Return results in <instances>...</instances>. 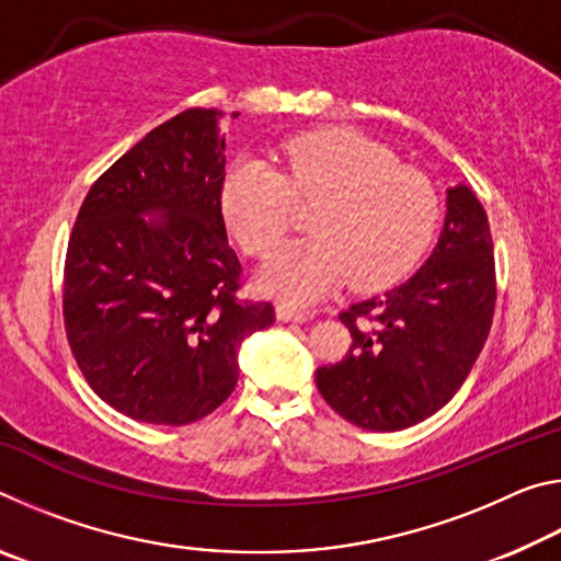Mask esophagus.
I'll list each match as a JSON object with an SVG mask.
<instances>
[{
	"label": "esophagus",
	"instance_id": "esophagus-1",
	"mask_svg": "<svg viewBox=\"0 0 561 561\" xmlns=\"http://www.w3.org/2000/svg\"><path fill=\"white\" fill-rule=\"evenodd\" d=\"M277 319L279 321H297V324H304V321L311 319V314H309V311L294 309V307H289V304H279V307H277Z\"/></svg>",
	"mask_w": 561,
	"mask_h": 561
}]
</instances>
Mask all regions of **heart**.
Wrapping results in <instances>:
<instances>
[{
  "mask_svg": "<svg viewBox=\"0 0 561 561\" xmlns=\"http://www.w3.org/2000/svg\"><path fill=\"white\" fill-rule=\"evenodd\" d=\"M282 173L260 158L227 170L222 213L244 252L270 254L297 222V203H317L304 240L279 247L260 287L287 304H311L341 282L391 287L423 257L440 203L428 178L398 165L393 150L351 128L301 133L279 148Z\"/></svg>",
  "mask_w": 561,
  "mask_h": 561,
  "instance_id": "1",
  "label": "heart"
}]
</instances>
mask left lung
I'll use <instances>...</instances> for the list:
<instances>
[{
  "mask_svg": "<svg viewBox=\"0 0 561 561\" xmlns=\"http://www.w3.org/2000/svg\"><path fill=\"white\" fill-rule=\"evenodd\" d=\"M445 222L431 257L401 287L358 301L339 319L346 358L317 368V388L364 431H403L458 393L495 314V257L488 215L472 190H445Z\"/></svg>",
  "mask_w": 561,
  "mask_h": 561,
  "instance_id": "8db88e82",
  "label": "left lung"
}]
</instances>
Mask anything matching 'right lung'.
<instances>
[{"instance_id": "1", "label": "right lung", "mask_w": 561, "mask_h": 561, "mask_svg": "<svg viewBox=\"0 0 561 561\" xmlns=\"http://www.w3.org/2000/svg\"><path fill=\"white\" fill-rule=\"evenodd\" d=\"M222 111L190 108L103 173L76 217L64 321L76 364L118 413L187 425L234 391L242 341L274 324L240 301L222 220Z\"/></svg>"}]
</instances>
